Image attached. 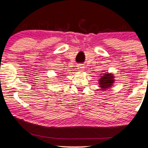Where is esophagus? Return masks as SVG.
I'll use <instances>...</instances> for the list:
<instances>
[{
    "label": "esophagus",
    "instance_id": "1",
    "mask_svg": "<svg viewBox=\"0 0 148 148\" xmlns=\"http://www.w3.org/2000/svg\"><path fill=\"white\" fill-rule=\"evenodd\" d=\"M77 67H78V69H79V71H83V69H84V64H78Z\"/></svg>",
    "mask_w": 148,
    "mask_h": 148
}]
</instances>
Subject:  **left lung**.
Segmentation results:
<instances>
[{"mask_svg":"<svg viewBox=\"0 0 148 148\" xmlns=\"http://www.w3.org/2000/svg\"><path fill=\"white\" fill-rule=\"evenodd\" d=\"M100 76H101V78L99 79V87L101 88L102 90H105L106 89L111 87L115 81L114 76L113 74L104 73Z\"/></svg>","mask_w":148,"mask_h":148,"instance_id":"8db88e82","label":"left lung"}]
</instances>
